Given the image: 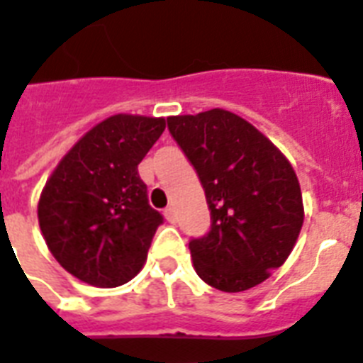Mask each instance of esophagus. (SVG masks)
<instances>
[{
    "instance_id": "34e87169",
    "label": "esophagus",
    "mask_w": 363,
    "mask_h": 363,
    "mask_svg": "<svg viewBox=\"0 0 363 363\" xmlns=\"http://www.w3.org/2000/svg\"><path fill=\"white\" fill-rule=\"evenodd\" d=\"M164 216H166V220L169 223L177 222V212H175V208H173V207H167L166 211H164Z\"/></svg>"
}]
</instances>
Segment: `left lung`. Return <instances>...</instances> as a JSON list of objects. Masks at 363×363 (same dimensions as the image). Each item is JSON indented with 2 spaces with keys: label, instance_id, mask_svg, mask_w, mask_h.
I'll list each match as a JSON object with an SVG mask.
<instances>
[{
  "label": "left lung",
  "instance_id": "1",
  "mask_svg": "<svg viewBox=\"0 0 363 363\" xmlns=\"http://www.w3.org/2000/svg\"><path fill=\"white\" fill-rule=\"evenodd\" d=\"M167 128L196 167L212 225L190 240L197 276L223 293L270 278L293 252L304 223L298 177L252 123L214 108L167 117Z\"/></svg>",
  "mask_w": 363,
  "mask_h": 363
}]
</instances>
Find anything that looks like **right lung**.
I'll use <instances>...</instances> for the list:
<instances>
[{
    "mask_svg": "<svg viewBox=\"0 0 363 363\" xmlns=\"http://www.w3.org/2000/svg\"><path fill=\"white\" fill-rule=\"evenodd\" d=\"M164 128V117L111 115L76 141L44 184L38 225L55 261L79 281L119 287L145 264L162 216L138 164Z\"/></svg>",
    "mask_w": 363,
    "mask_h": 363,
    "instance_id": "obj_1",
    "label": "right lung"
}]
</instances>
